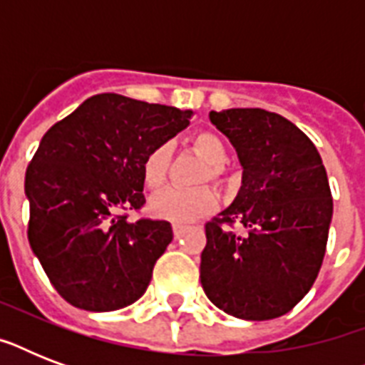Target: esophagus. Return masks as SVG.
<instances>
[{
	"mask_svg": "<svg viewBox=\"0 0 365 365\" xmlns=\"http://www.w3.org/2000/svg\"><path fill=\"white\" fill-rule=\"evenodd\" d=\"M185 229H187V225L185 223H172V231H174V237L176 239H180L183 233H185Z\"/></svg>",
	"mask_w": 365,
	"mask_h": 365,
	"instance_id": "obj_1",
	"label": "esophagus"
}]
</instances>
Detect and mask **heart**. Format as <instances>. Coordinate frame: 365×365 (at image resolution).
Listing matches in <instances>:
<instances>
[{"label": "heart", "mask_w": 365, "mask_h": 365, "mask_svg": "<svg viewBox=\"0 0 365 365\" xmlns=\"http://www.w3.org/2000/svg\"><path fill=\"white\" fill-rule=\"evenodd\" d=\"M191 148L199 157L210 165L208 178L217 180L222 176V165L227 157L225 143L214 132H197L189 140ZM168 165H170V148L168 143H159L142 160V180L145 187L157 191L166 183L168 178ZM220 202L216 189L202 187L197 191H180V189H166L151 200V210L157 217L168 222L187 223L199 220L205 214H210Z\"/></svg>", "instance_id": "obj_1"}]
</instances>
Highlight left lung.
I'll return each instance as SVG.
<instances>
[{
    "label": "left lung",
    "instance_id": "1",
    "mask_svg": "<svg viewBox=\"0 0 365 365\" xmlns=\"http://www.w3.org/2000/svg\"><path fill=\"white\" fill-rule=\"evenodd\" d=\"M233 143L242 183L233 205L206 223L200 284L208 299L242 320L292 311L322 267L334 200L320 153L305 132L259 108L210 111ZM235 222L247 233L237 235Z\"/></svg>",
    "mask_w": 365,
    "mask_h": 365
}]
</instances>
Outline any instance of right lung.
<instances>
[{
	"label": "right lung",
	"instance_id": "right-lung-1",
	"mask_svg": "<svg viewBox=\"0 0 365 365\" xmlns=\"http://www.w3.org/2000/svg\"><path fill=\"white\" fill-rule=\"evenodd\" d=\"M191 115L104 93L45 132L26 170L28 240L70 305L117 311L148 289L172 227L163 220L128 222L123 212L145 202L143 157L183 130Z\"/></svg>",
	"mask_w": 365,
	"mask_h": 365
}]
</instances>
